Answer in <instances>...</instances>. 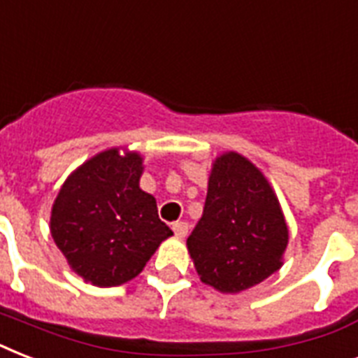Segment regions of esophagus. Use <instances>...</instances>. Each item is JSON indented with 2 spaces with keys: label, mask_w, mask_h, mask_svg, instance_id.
<instances>
[{
  "label": "esophagus",
  "mask_w": 358,
  "mask_h": 358,
  "mask_svg": "<svg viewBox=\"0 0 358 358\" xmlns=\"http://www.w3.org/2000/svg\"><path fill=\"white\" fill-rule=\"evenodd\" d=\"M173 230L176 238H185L187 230H189V224L184 223V221H176V223H173Z\"/></svg>",
  "instance_id": "1"
}]
</instances>
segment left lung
<instances>
[{"instance_id":"1","label":"left lung","mask_w":358,"mask_h":358,"mask_svg":"<svg viewBox=\"0 0 358 358\" xmlns=\"http://www.w3.org/2000/svg\"><path fill=\"white\" fill-rule=\"evenodd\" d=\"M288 224L262 171L238 152L215 157L204 212L187 238L204 284L223 294L249 289L280 269Z\"/></svg>"}]
</instances>
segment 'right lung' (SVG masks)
Here are the masks:
<instances>
[{"label":"right lung","mask_w":358,"mask_h":358,"mask_svg":"<svg viewBox=\"0 0 358 358\" xmlns=\"http://www.w3.org/2000/svg\"><path fill=\"white\" fill-rule=\"evenodd\" d=\"M143 157L109 148L64 180L50 230L70 269L100 288L120 286L143 271L173 230L157 217L156 199L139 187Z\"/></svg>","instance_id":"add662e5"}]
</instances>
